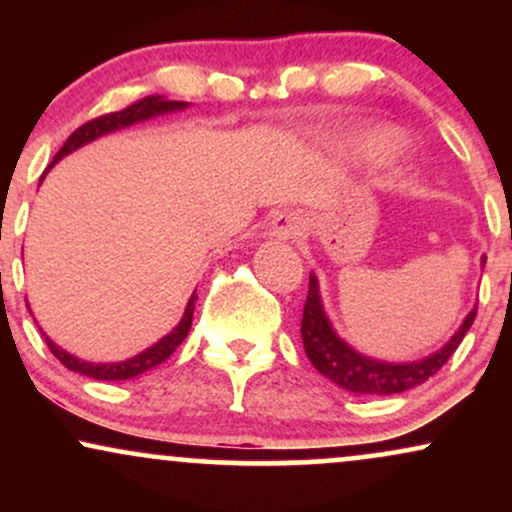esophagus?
<instances>
[{
	"instance_id": "esophagus-1",
	"label": "esophagus",
	"mask_w": 512,
	"mask_h": 512,
	"mask_svg": "<svg viewBox=\"0 0 512 512\" xmlns=\"http://www.w3.org/2000/svg\"><path fill=\"white\" fill-rule=\"evenodd\" d=\"M301 231H303L301 214H298V211H281V214L272 221L269 236L276 240H291L301 236Z\"/></svg>"
}]
</instances>
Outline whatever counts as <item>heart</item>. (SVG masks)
<instances>
[{
  "label": "heart",
  "instance_id": "b5f03b06",
  "mask_svg": "<svg viewBox=\"0 0 512 512\" xmlns=\"http://www.w3.org/2000/svg\"><path fill=\"white\" fill-rule=\"evenodd\" d=\"M380 142H383V137H380L378 132H361L356 134V137H349L346 146H349L351 151H368L373 149V146H378Z\"/></svg>",
  "mask_w": 512,
  "mask_h": 512
}]
</instances>
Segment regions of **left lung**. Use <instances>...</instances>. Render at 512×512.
Wrapping results in <instances>:
<instances>
[{
  "instance_id": "obj_1",
  "label": "left lung",
  "mask_w": 512,
  "mask_h": 512,
  "mask_svg": "<svg viewBox=\"0 0 512 512\" xmlns=\"http://www.w3.org/2000/svg\"><path fill=\"white\" fill-rule=\"evenodd\" d=\"M481 264H486V257H481ZM477 308L472 310L460 330L450 337V342L438 349L436 354L421 358V361L411 363H387L358 354L349 344L334 332L330 317L325 315L320 298V286H317V276L310 274L308 298H305L303 322H301V337L305 354L310 363L320 370L325 378L337 383L344 390L356 392V395H397V392L411 390V387L426 383L431 375H436L440 368L448 363V358L455 354V349L472 327Z\"/></svg>"
}]
</instances>
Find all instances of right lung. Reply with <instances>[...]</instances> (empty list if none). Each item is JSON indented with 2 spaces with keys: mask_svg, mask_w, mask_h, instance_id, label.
<instances>
[{
  "mask_svg": "<svg viewBox=\"0 0 512 512\" xmlns=\"http://www.w3.org/2000/svg\"><path fill=\"white\" fill-rule=\"evenodd\" d=\"M185 108H187V103H182V101H166V98H161V96H146V98H142V101L117 110V113L96 117V120L86 122V125H81L79 129H74V132L69 134V139L64 142L62 149L57 151L55 161L50 163V168L55 166L60 158L72 154V151L79 149V146L93 142V139L103 137V134L117 132V129H125L129 125H137V122L151 120V117H156V115L175 113V110H185ZM48 170H45V173H48ZM45 173H43V178H45ZM195 301H197V296L192 293L190 303H187V308H185V315H182L178 327H173V332L166 334L163 339H158L154 346L144 349L142 354L127 358V361H120V363L81 361V358H76L72 354H67L64 349H60V346L52 342L45 332H43V337H45V342H48L50 351L55 354L57 361H60L62 366H67L69 370H74V373H81V375H86V378H93V380H108V383L110 380H129V378H137V375H142V373H146V370L158 366V363H163L175 349H178V346L182 344V339L187 337V332H190V327H192Z\"/></svg>",
  "mask_w": 512,
  "mask_h": 512,
  "instance_id": "right-lung-1",
  "label": "right lung"
}]
</instances>
